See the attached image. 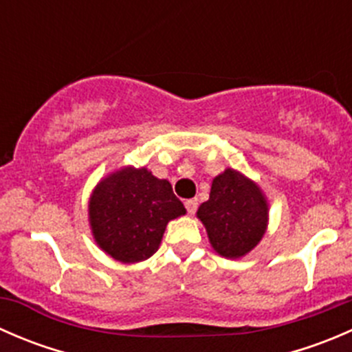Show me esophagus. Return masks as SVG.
Instances as JSON below:
<instances>
[{
    "mask_svg": "<svg viewBox=\"0 0 352 352\" xmlns=\"http://www.w3.org/2000/svg\"><path fill=\"white\" fill-rule=\"evenodd\" d=\"M186 209L189 214H194L197 211V199H187L186 201Z\"/></svg>",
    "mask_w": 352,
    "mask_h": 352,
    "instance_id": "34e87169",
    "label": "esophagus"
}]
</instances>
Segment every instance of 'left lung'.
Wrapping results in <instances>:
<instances>
[{"mask_svg": "<svg viewBox=\"0 0 352 352\" xmlns=\"http://www.w3.org/2000/svg\"><path fill=\"white\" fill-rule=\"evenodd\" d=\"M197 216L214 250L236 258L261 242L267 225V204L254 182L228 168L212 180L209 201L202 202Z\"/></svg>", "mask_w": 352, "mask_h": 352, "instance_id": "obj_1", "label": "left lung"}]
</instances>
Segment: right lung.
<instances>
[{"mask_svg": "<svg viewBox=\"0 0 352 352\" xmlns=\"http://www.w3.org/2000/svg\"><path fill=\"white\" fill-rule=\"evenodd\" d=\"M88 209L97 243L127 264L151 257L166 223L186 214L170 182L156 179L146 168H122L102 180Z\"/></svg>", "mask_w": 352, "mask_h": 352, "instance_id": "1", "label": "right lung"}]
</instances>
